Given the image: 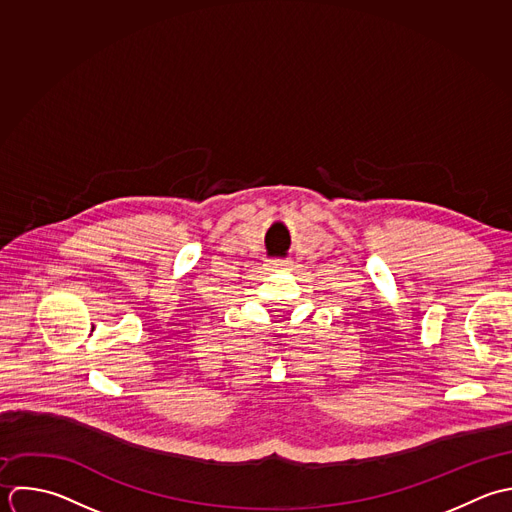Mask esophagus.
Instances as JSON below:
<instances>
[{
	"label": "esophagus",
	"instance_id": "1",
	"mask_svg": "<svg viewBox=\"0 0 512 512\" xmlns=\"http://www.w3.org/2000/svg\"><path fill=\"white\" fill-rule=\"evenodd\" d=\"M267 267H269V271H289V269H291V263H289V261H279V259H275V261H269Z\"/></svg>",
	"mask_w": 512,
	"mask_h": 512
}]
</instances>
